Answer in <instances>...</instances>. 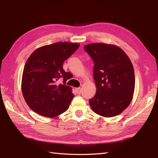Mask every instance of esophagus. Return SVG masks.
Wrapping results in <instances>:
<instances>
[{
  "label": "esophagus",
  "mask_w": 158,
  "mask_h": 158,
  "mask_svg": "<svg viewBox=\"0 0 158 158\" xmlns=\"http://www.w3.org/2000/svg\"><path fill=\"white\" fill-rule=\"evenodd\" d=\"M77 93L78 94H80L81 93V88H77L75 89Z\"/></svg>",
  "instance_id": "1"
}]
</instances>
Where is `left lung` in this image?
Instances as JSON below:
<instances>
[{
  "instance_id": "8db88e82",
  "label": "left lung",
  "mask_w": 158,
  "mask_h": 158,
  "mask_svg": "<svg viewBox=\"0 0 158 158\" xmlns=\"http://www.w3.org/2000/svg\"><path fill=\"white\" fill-rule=\"evenodd\" d=\"M84 49L94 62L96 93L89 100L92 110L105 117L122 113L132 101L135 75L131 60L119 47L90 43Z\"/></svg>"
}]
</instances>
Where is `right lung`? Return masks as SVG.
I'll return each mask as SVG.
<instances>
[{"instance_id":"obj_1","label":"right lung","mask_w":158,"mask_h":158,"mask_svg":"<svg viewBox=\"0 0 158 158\" xmlns=\"http://www.w3.org/2000/svg\"><path fill=\"white\" fill-rule=\"evenodd\" d=\"M79 43L58 42L42 46L30 56L23 68L22 92L33 111L45 117H55L69 109L74 95L66 85L63 63L79 48ZM60 77L63 85H58Z\"/></svg>"}]
</instances>
